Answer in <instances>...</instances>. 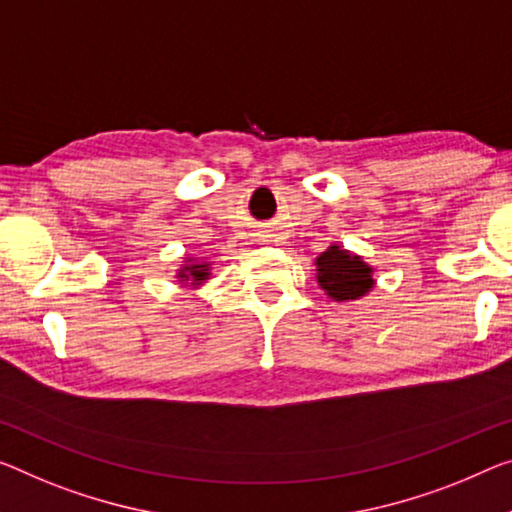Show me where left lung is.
Instances as JSON below:
<instances>
[{
    "label": "left lung",
    "instance_id": "1",
    "mask_svg": "<svg viewBox=\"0 0 512 512\" xmlns=\"http://www.w3.org/2000/svg\"><path fill=\"white\" fill-rule=\"evenodd\" d=\"M318 281L327 290V295L341 300H357L366 295L373 286L371 267L359 256H350L348 251L329 247L318 256Z\"/></svg>",
    "mask_w": 512,
    "mask_h": 512
}]
</instances>
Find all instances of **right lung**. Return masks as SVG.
Wrapping results in <instances>:
<instances>
[{"mask_svg": "<svg viewBox=\"0 0 512 512\" xmlns=\"http://www.w3.org/2000/svg\"><path fill=\"white\" fill-rule=\"evenodd\" d=\"M180 277L183 279H192L194 283H199L208 277V265H190L185 267L183 272H180Z\"/></svg>", "mask_w": 512, "mask_h": 512, "instance_id": "add662e5", "label": "right lung"}]
</instances>
